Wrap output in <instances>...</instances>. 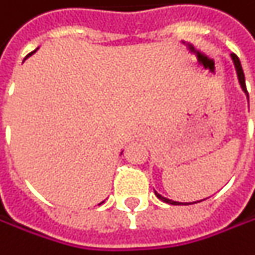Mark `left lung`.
Listing matches in <instances>:
<instances>
[{
	"label": "left lung",
	"instance_id": "8db88e82",
	"mask_svg": "<svg viewBox=\"0 0 255 255\" xmlns=\"http://www.w3.org/2000/svg\"><path fill=\"white\" fill-rule=\"evenodd\" d=\"M231 58L234 61V66H236L237 76H238V82L241 84V89L244 90V93L249 97V92H247V87H246V77H244V71H243V67H241V63H240V58L237 57L236 54H231ZM155 195L159 198L160 201L166 202V204H172V205H189V204H195V202H189V204H182V202H176V201H172V199H168V198L162 197L160 194L155 192ZM197 202H201V201H197Z\"/></svg>",
	"mask_w": 255,
	"mask_h": 255
}]
</instances>
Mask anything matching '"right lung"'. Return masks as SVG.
<instances>
[{
    "label": "right lung",
    "instance_id": "obj_1",
    "mask_svg": "<svg viewBox=\"0 0 255 255\" xmlns=\"http://www.w3.org/2000/svg\"><path fill=\"white\" fill-rule=\"evenodd\" d=\"M32 53H34V51H32ZM32 53H30V54H28V56H27V57H30V56H31ZM27 57H25V58H27ZM100 204H103V202H100Z\"/></svg>",
    "mask_w": 255,
    "mask_h": 255
}]
</instances>
